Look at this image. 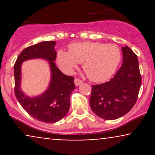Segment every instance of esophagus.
Returning <instances> with one entry per match:
<instances>
[{
    "label": "esophagus",
    "instance_id": "34e87169",
    "mask_svg": "<svg viewBox=\"0 0 155 155\" xmlns=\"http://www.w3.org/2000/svg\"><path fill=\"white\" fill-rule=\"evenodd\" d=\"M83 83V81H81V80H80L79 79H74V84H75L76 86H79L80 84H81Z\"/></svg>",
    "mask_w": 155,
    "mask_h": 155
}]
</instances>
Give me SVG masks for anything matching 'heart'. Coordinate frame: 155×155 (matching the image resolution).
<instances>
[{
	"mask_svg": "<svg viewBox=\"0 0 155 155\" xmlns=\"http://www.w3.org/2000/svg\"><path fill=\"white\" fill-rule=\"evenodd\" d=\"M69 51L59 50L57 61L65 73H71L79 63L94 82L107 81L116 72L121 61V52L114 44L100 42H78L69 46Z\"/></svg>",
	"mask_w": 155,
	"mask_h": 155,
	"instance_id": "obj_1",
	"label": "heart"
}]
</instances>
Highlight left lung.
<instances>
[{"instance_id": "8db88e82", "label": "left lung", "mask_w": 155, "mask_h": 155, "mask_svg": "<svg viewBox=\"0 0 155 155\" xmlns=\"http://www.w3.org/2000/svg\"><path fill=\"white\" fill-rule=\"evenodd\" d=\"M122 66L112 79L92 85L90 105L97 116L106 120L120 118L130 111L138 98L141 76L138 57L127 46L122 47Z\"/></svg>"}]
</instances>
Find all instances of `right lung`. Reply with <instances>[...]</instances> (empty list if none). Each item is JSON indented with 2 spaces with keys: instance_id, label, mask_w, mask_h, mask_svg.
<instances>
[{
  "instance_id": "right-lung-1",
  "label": "right lung",
  "mask_w": 155,
  "mask_h": 155,
  "mask_svg": "<svg viewBox=\"0 0 155 155\" xmlns=\"http://www.w3.org/2000/svg\"><path fill=\"white\" fill-rule=\"evenodd\" d=\"M56 42L42 41L25 48L19 54L14 66L15 93L22 107L35 120L46 123H55L67 114L70 108V97L75 89L73 76L63 74L56 66ZM42 59L49 62L51 81L47 90L33 97L26 95L21 88V65L23 61Z\"/></svg>"
}]
</instances>
